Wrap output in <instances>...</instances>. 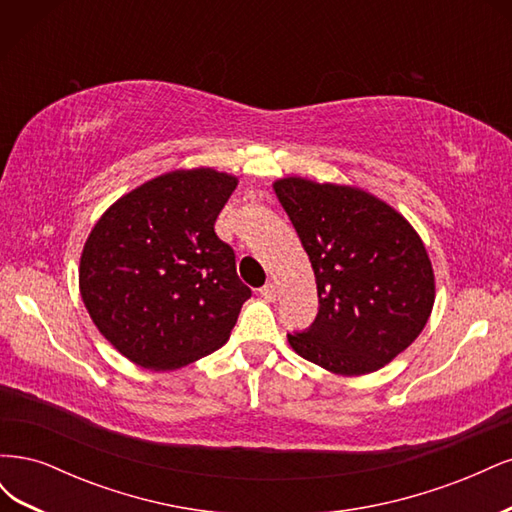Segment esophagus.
I'll use <instances>...</instances> for the list:
<instances>
[{
	"label": "esophagus",
	"mask_w": 512,
	"mask_h": 512,
	"mask_svg": "<svg viewBox=\"0 0 512 512\" xmlns=\"http://www.w3.org/2000/svg\"><path fill=\"white\" fill-rule=\"evenodd\" d=\"M260 297L265 299V301H275V297H277V286H275L273 282H267L265 286L260 288Z\"/></svg>",
	"instance_id": "esophagus-1"
}]
</instances>
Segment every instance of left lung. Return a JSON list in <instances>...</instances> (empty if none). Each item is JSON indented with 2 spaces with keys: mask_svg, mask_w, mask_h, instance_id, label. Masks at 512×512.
<instances>
[{
  "mask_svg": "<svg viewBox=\"0 0 512 512\" xmlns=\"http://www.w3.org/2000/svg\"><path fill=\"white\" fill-rule=\"evenodd\" d=\"M273 190L318 286L314 322L288 333L294 352L342 376L391 363L423 331L433 307L436 286L421 237L359 188L288 177Z\"/></svg>",
  "mask_w": 512,
  "mask_h": 512,
  "instance_id": "obj_1",
  "label": "left lung"
}]
</instances>
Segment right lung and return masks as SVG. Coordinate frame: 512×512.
I'll return each mask as SVG.
<instances>
[{"instance_id": "right-lung-1", "label": "right lung", "mask_w": 512, "mask_h": 512, "mask_svg": "<svg viewBox=\"0 0 512 512\" xmlns=\"http://www.w3.org/2000/svg\"><path fill=\"white\" fill-rule=\"evenodd\" d=\"M237 179L175 170L108 209L83 247L81 297L100 333L145 369H177L218 350L252 297L215 220Z\"/></svg>"}]
</instances>
